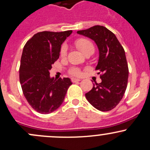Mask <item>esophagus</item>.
I'll use <instances>...</instances> for the list:
<instances>
[{"label":"esophagus","mask_w":150,"mask_h":150,"mask_svg":"<svg viewBox=\"0 0 150 150\" xmlns=\"http://www.w3.org/2000/svg\"><path fill=\"white\" fill-rule=\"evenodd\" d=\"M80 81V79H78V78H72V83H77V82Z\"/></svg>","instance_id":"1"}]
</instances>
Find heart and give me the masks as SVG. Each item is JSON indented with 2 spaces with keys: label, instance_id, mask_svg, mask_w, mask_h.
Listing matches in <instances>:
<instances>
[{
  "label": "heart",
  "instance_id": "1",
  "mask_svg": "<svg viewBox=\"0 0 150 150\" xmlns=\"http://www.w3.org/2000/svg\"><path fill=\"white\" fill-rule=\"evenodd\" d=\"M75 45L81 50V52H83L84 55L90 53V52L93 53L94 51H95V47H94L93 43L87 38H80L77 40L76 42H75ZM67 46L65 45H62L61 49H60V55L62 57H65L67 55ZM70 73L73 75L78 76V75H80L81 72H80V70L78 68L73 67L70 70Z\"/></svg>",
  "mask_w": 150,
  "mask_h": 150
}]
</instances>
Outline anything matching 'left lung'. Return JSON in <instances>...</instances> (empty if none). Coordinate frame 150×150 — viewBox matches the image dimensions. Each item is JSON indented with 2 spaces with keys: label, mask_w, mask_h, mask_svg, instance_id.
Returning a JSON list of instances; mask_svg holds the SVG:
<instances>
[{
  "label": "left lung",
  "mask_w": 150,
  "mask_h": 150,
  "mask_svg": "<svg viewBox=\"0 0 150 150\" xmlns=\"http://www.w3.org/2000/svg\"><path fill=\"white\" fill-rule=\"evenodd\" d=\"M77 33L95 42L99 58L95 70L101 73L100 83L85 94L88 101L97 110L110 111L122 99L127 85L128 70L124 48L112 32L102 25H95Z\"/></svg>",
  "instance_id": "1"
}]
</instances>
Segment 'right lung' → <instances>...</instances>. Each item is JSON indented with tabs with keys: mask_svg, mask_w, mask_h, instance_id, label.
<instances>
[{
	"mask_svg": "<svg viewBox=\"0 0 150 150\" xmlns=\"http://www.w3.org/2000/svg\"><path fill=\"white\" fill-rule=\"evenodd\" d=\"M72 30L38 33L23 50L19 75L21 88L29 105L41 114H49L63 103L70 78L50 76L52 65L60 56L61 45Z\"/></svg>",
	"mask_w": 150,
	"mask_h": 150,
	"instance_id": "add662e5",
	"label": "right lung"
}]
</instances>
